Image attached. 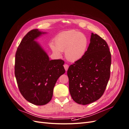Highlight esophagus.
<instances>
[{"label": "esophagus", "instance_id": "34e87169", "mask_svg": "<svg viewBox=\"0 0 129 129\" xmlns=\"http://www.w3.org/2000/svg\"><path fill=\"white\" fill-rule=\"evenodd\" d=\"M64 69H65L66 71H67L68 69H69V65L68 64H65L64 65Z\"/></svg>", "mask_w": 129, "mask_h": 129}]
</instances>
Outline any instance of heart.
Here are the masks:
<instances>
[{"label":"heart","mask_w":129,"mask_h":129,"mask_svg":"<svg viewBox=\"0 0 129 129\" xmlns=\"http://www.w3.org/2000/svg\"><path fill=\"white\" fill-rule=\"evenodd\" d=\"M88 45L86 36L80 31L69 30L61 33L58 35L51 45L53 52L60 57L62 51H65L66 58L70 61L75 62L84 56Z\"/></svg>","instance_id":"b5f03b06"}]
</instances>
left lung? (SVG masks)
Listing matches in <instances>:
<instances>
[{
	"label": "left lung",
	"mask_w": 129,
	"mask_h": 129,
	"mask_svg": "<svg viewBox=\"0 0 129 129\" xmlns=\"http://www.w3.org/2000/svg\"><path fill=\"white\" fill-rule=\"evenodd\" d=\"M111 61L107 42L92 33L85 55L68 70L69 90L74 101L86 105L102 96L110 78Z\"/></svg>",
	"instance_id": "8db88e82"
}]
</instances>
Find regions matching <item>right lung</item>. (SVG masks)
Segmentation results:
<instances>
[{"mask_svg": "<svg viewBox=\"0 0 129 129\" xmlns=\"http://www.w3.org/2000/svg\"><path fill=\"white\" fill-rule=\"evenodd\" d=\"M47 33L37 29L28 32L15 55V76L20 92L27 101L37 106L50 101L57 80L65 72L64 61L50 60L47 53L36 41Z\"/></svg>", "mask_w": 129, "mask_h": 129, "instance_id": "right-lung-1", "label": "right lung"}]
</instances>
